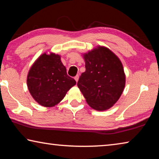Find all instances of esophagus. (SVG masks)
<instances>
[{"mask_svg": "<svg viewBox=\"0 0 159 159\" xmlns=\"http://www.w3.org/2000/svg\"><path fill=\"white\" fill-rule=\"evenodd\" d=\"M74 79L76 80V82H78V80H79V75H76V76L74 77Z\"/></svg>", "mask_w": 159, "mask_h": 159, "instance_id": "34e87169", "label": "esophagus"}]
</instances>
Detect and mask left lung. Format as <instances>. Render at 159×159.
<instances>
[{
  "label": "left lung",
  "instance_id": "left-lung-1",
  "mask_svg": "<svg viewBox=\"0 0 159 159\" xmlns=\"http://www.w3.org/2000/svg\"><path fill=\"white\" fill-rule=\"evenodd\" d=\"M85 71L77 85L91 108L97 111L109 109L121 96L125 85L123 66L108 48L98 45L82 54Z\"/></svg>",
  "mask_w": 159,
  "mask_h": 159
}]
</instances>
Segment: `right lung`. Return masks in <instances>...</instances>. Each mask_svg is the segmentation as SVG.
I'll return each instance as SVG.
<instances>
[{
  "label": "right lung",
  "instance_id": "right-lung-1",
  "mask_svg": "<svg viewBox=\"0 0 159 159\" xmlns=\"http://www.w3.org/2000/svg\"><path fill=\"white\" fill-rule=\"evenodd\" d=\"M76 83V80L67 75L61 55L54 52L40 55L29 69L26 79L32 98L45 107L58 104Z\"/></svg>",
  "mask_w": 159,
  "mask_h": 159
}]
</instances>
